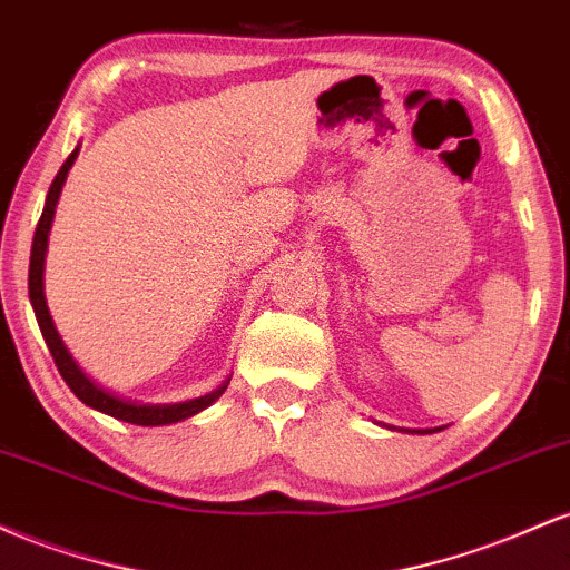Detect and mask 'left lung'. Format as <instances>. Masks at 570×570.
<instances>
[{"instance_id": "8db88e82", "label": "left lung", "mask_w": 570, "mask_h": 570, "mask_svg": "<svg viewBox=\"0 0 570 570\" xmlns=\"http://www.w3.org/2000/svg\"><path fill=\"white\" fill-rule=\"evenodd\" d=\"M417 434H431V431L426 429V431H417Z\"/></svg>"}]
</instances>
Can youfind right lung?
<instances>
[{
	"label": "right lung",
	"instance_id": "right-lung-1",
	"mask_svg": "<svg viewBox=\"0 0 570 570\" xmlns=\"http://www.w3.org/2000/svg\"><path fill=\"white\" fill-rule=\"evenodd\" d=\"M77 153H80V149H75V153H71L67 158V163L61 166V171L56 174L53 185H50L48 200H45L42 217H39V222H37L35 244H31L29 297H31V305H35V316H37L39 330H42V337H45V343H48L50 356H53L58 372H61V377L67 381V385L71 391H75V396L80 399L82 404H88V407H94L98 412H107V415L117 417V421L136 423V426H166V423L185 421V417L195 415V412H200V410H206L212 402H217V399L225 394L227 383L219 385V389L212 391V394L189 399V402H179V404H136V402H126V399H117L115 394H109V391L98 389V385L90 381V377H85V372L77 367L75 358L69 356L67 345H63L61 337H58L53 318H50L48 305H45L42 267H45V248H48L50 222H53L58 195H61L63 179H67V174H69L71 163H75V158H77Z\"/></svg>",
	"mask_w": 570,
	"mask_h": 570
}]
</instances>
